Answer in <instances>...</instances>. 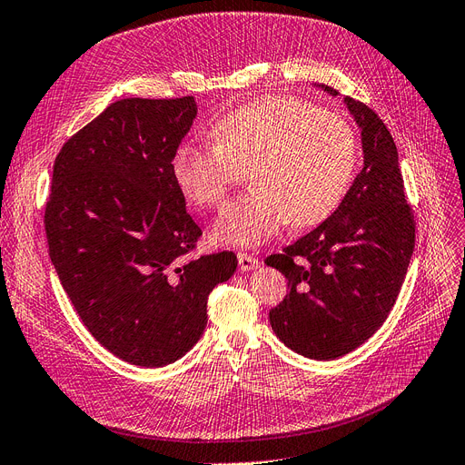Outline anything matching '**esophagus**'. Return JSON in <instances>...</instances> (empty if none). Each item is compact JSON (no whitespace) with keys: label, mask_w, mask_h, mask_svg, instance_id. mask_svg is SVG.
<instances>
[{"label":"esophagus","mask_w":465,"mask_h":465,"mask_svg":"<svg viewBox=\"0 0 465 465\" xmlns=\"http://www.w3.org/2000/svg\"><path fill=\"white\" fill-rule=\"evenodd\" d=\"M238 265H241L242 272H252V270H256V267L260 265V260L256 256L244 254V252H241V254H238Z\"/></svg>","instance_id":"34e87169"}]
</instances>
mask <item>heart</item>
Returning <instances> with one entry per match:
<instances>
[{
	"label": "heart",
	"instance_id": "obj_1",
	"mask_svg": "<svg viewBox=\"0 0 465 465\" xmlns=\"http://www.w3.org/2000/svg\"><path fill=\"white\" fill-rule=\"evenodd\" d=\"M215 145H180L173 176L198 207H217L246 171L252 188L221 211L211 238L254 248L291 221L314 227L345 198L357 166L349 122L301 98L262 96L223 114L211 128Z\"/></svg>",
	"mask_w": 465,
	"mask_h": 465
}]
</instances>
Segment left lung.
Returning <instances> with one entry per match:
<instances>
[{
	"label": "left lung",
	"instance_id": "1",
	"mask_svg": "<svg viewBox=\"0 0 465 465\" xmlns=\"http://www.w3.org/2000/svg\"><path fill=\"white\" fill-rule=\"evenodd\" d=\"M343 101L361 128L362 171L326 221L265 260L289 281V294L270 311L275 335L316 361L351 353L382 326L415 246L393 137L367 104Z\"/></svg>",
	"mask_w": 465,
	"mask_h": 465
}]
</instances>
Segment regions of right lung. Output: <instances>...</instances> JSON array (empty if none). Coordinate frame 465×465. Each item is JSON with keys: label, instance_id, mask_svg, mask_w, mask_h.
Masks as SVG:
<instances>
[{"label": "right lung", "instance_id": "1", "mask_svg": "<svg viewBox=\"0 0 465 465\" xmlns=\"http://www.w3.org/2000/svg\"><path fill=\"white\" fill-rule=\"evenodd\" d=\"M198 104L122 98L64 143L45 211L50 260L81 322L118 359L157 369L200 341L232 252L186 260L202 229L173 157Z\"/></svg>", "mask_w": 465, "mask_h": 465}]
</instances>
